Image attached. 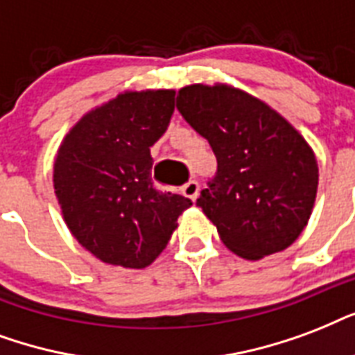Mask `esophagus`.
Returning <instances> with one entry per match:
<instances>
[{
	"mask_svg": "<svg viewBox=\"0 0 355 355\" xmlns=\"http://www.w3.org/2000/svg\"><path fill=\"white\" fill-rule=\"evenodd\" d=\"M198 194H200V183H198L196 180H191L185 187H183V196L191 198L192 202H196Z\"/></svg>",
	"mask_w": 355,
	"mask_h": 355,
	"instance_id": "esophagus-1",
	"label": "esophagus"
}]
</instances>
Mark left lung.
<instances>
[{
  "label": "left lung",
  "instance_id": "8db88e82",
  "mask_svg": "<svg viewBox=\"0 0 355 355\" xmlns=\"http://www.w3.org/2000/svg\"><path fill=\"white\" fill-rule=\"evenodd\" d=\"M178 111L216 155V175L196 205L222 243L248 261L289 248L317 198L318 164L306 139L265 101L224 83L183 87Z\"/></svg>",
  "mask_w": 355,
  "mask_h": 355
}]
</instances>
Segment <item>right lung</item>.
I'll use <instances>...</instances> for the list:
<instances>
[{
    "label": "right lung",
    "mask_w": 355,
    "mask_h": 355,
    "mask_svg": "<svg viewBox=\"0 0 355 355\" xmlns=\"http://www.w3.org/2000/svg\"><path fill=\"white\" fill-rule=\"evenodd\" d=\"M174 96L163 89L122 92L83 114L60 142L53 187L62 218L107 265H152L192 205L152 183L150 148L168 128Z\"/></svg>",
    "instance_id": "right-lung-1"
}]
</instances>
